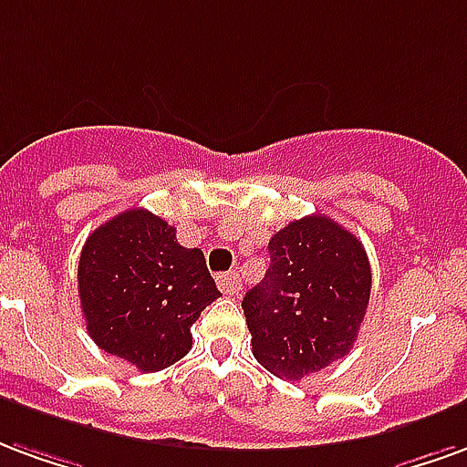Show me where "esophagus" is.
<instances>
[{
	"mask_svg": "<svg viewBox=\"0 0 467 467\" xmlns=\"http://www.w3.org/2000/svg\"><path fill=\"white\" fill-rule=\"evenodd\" d=\"M216 284H219L221 294L223 296H238L241 294V278H238V274H221L216 275Z\"/></svg>",
	"mask_w": 467,
	"mask_h": 467,
	"instance_id": "34e87169",
	"label": "esophagus"
}]
</instances>
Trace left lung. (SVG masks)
I'll return each instance as SVG.
<instances>
[{
  "label": "left lung",
  "instance_id": "obj_1",
  "mask_svg": "<svg viewBox=\"0 0 467 467\" xmlns=\"http://www.w3.org/2000/svg\"><path fill=\"white\" fill-rule=\"evenodd\" d=\"M271 266L244 298L254 356L301 380L348 356L370 298L368 254L336 221L313 213L268 241Z\"/></svg>",
  "mask_w": 467,
  "mask_h": 467
}]
</instances>
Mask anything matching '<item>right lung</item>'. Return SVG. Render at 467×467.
I'll list each match as a JSON object with an SVG mask.
<instances>
[{
  "label": "right lung",
  "instance_id": "add662e5",
  "mask_svg": "<svg viewBox=\"0 0 467 467\" xmlns=\"http://www.w3.org/2000/svg\"><path fill=\"white\" fill-rule=\"evenodd\" d=\"M203 251L146 209L101 223L81 248L79 301L99 348L144 373L192 350V326L219 298Z\"/></svg>",
  "mask_w": 467,
  "mask_h": 467
}]
</instances>
